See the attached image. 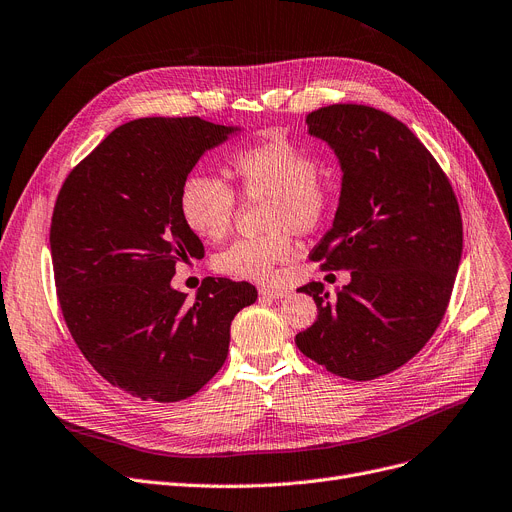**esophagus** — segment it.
Segmentation results:
<instances>
[{"instance_id":"obj_1","label":"esophagus","mask_w":512,"mask_h":512,"mask_svg":"<svg viewBox=\"0 0 512 512\" xmlns=\"http://www.w3.org/2000/svg\"><path fill=\"white\" fill-rule=\"evenodd\" d=\"M259 294H261L263 299L276 301V299H286V297H290V290H284V288H267V286H263V288H259Z\"/></svg>"}]
</instances>
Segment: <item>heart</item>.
<instances>
[{
    "instance_id": "b5f03b06",
    "label": "heart",
    "mask_w": 512,
    "mask_h": 512,
    "mask_svg": "<svg viewBox=\"0 0 512 512\" xmlns=\"http://www.w3.org/2000/svg\"><path fill=\"white\" fill-rule=\"evenodd\" d=\"M228 168L242 195L267 197L263 224L270 232L234 240L213 263L222 274L240 280L272 282L278 265L292 255L288 228L299 234L315 230L328 213L330 191L317 178L315 159L280 134L234 151ZM234 211L236 195L220 178L191 174L184 180L180 213L197 236L222 240L230 232Z\"/></svg>"
}]
</instances>
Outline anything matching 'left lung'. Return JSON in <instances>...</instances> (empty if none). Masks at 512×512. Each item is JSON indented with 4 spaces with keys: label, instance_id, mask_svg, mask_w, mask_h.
<instances>
[{
    "label": "left lung",
    "instance_id": "left-lung-1",
    "mask_svg": "<svg viewBox=\"0 0 512 512\" xmlns=\"http://www.w3.org/2000/svg\"><path fill=\"white\" fill-rule=\"evenodd\" d=\"M309 137L336 155L342 180L332 228L311 259L348 270L317 305L299 351L348 380H373L413 359L432 338L459 272L463 222L452 186L415 134L369 105L336 103L307 116Z\"/></svg>",
    "mask_w": 512,
    "mask_h": 512
}]
</instances>
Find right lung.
I'll return each instance as SVG.
<instances>
[{
	"instance_id": "obj_1",
	"label": "right lung",
	"mask_w": 512,
	"mask_h": 512,
	"mask_svg": "<svg viewBox=\"0 0 512 512\" xmlns=\"http://www.w3.org/2000/svg\"><path fill=\"white\" fill-rule=\"evenodd\" d=\"M240 126L141 118L118 126L68 174L49 247L58 299L80 353L116 388L157 402L199 392L226 361L249 282L207 278L186 301L178 263L205 255L180 213L197 161Z\"/></svg>"
}]
</instances>
